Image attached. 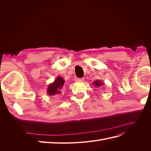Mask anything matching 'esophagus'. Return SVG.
I'll return each mask as SVG.
<instances>
[{
	"label": "esophagus",
	"mask_w": 151,
	"mask_h": 151,
	"mask_svg": "<svg viewBox=\"0 0 151 151\" xmlns=\"http://www.w3.org/2000/svg\"><path fill=\"white\" fill-rule=\"evenodd\" d=\"M76 81H83L84 78H76Z\"/></svg>",
	"instance_id": "34e87169"
}]
</instances>
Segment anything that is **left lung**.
Returning <instances> with one entry per match:
<instances>
[{"instance_id": "1", "label": "left lung", "mask_w": 151, "mask_h": 151, "mask_svg": "<svg viewBox=\"0 0 151 151\" xmlns=\"http://www.w3.org/2000/svg\"><path fill=\"white\" fill-rule=\"evenodd\" d=\"M93 84H94V85L95 86H97V87H100V86H103V84L101 83V81H99V80L94 81V83H93Z\"/></svg>"}]
</instances>
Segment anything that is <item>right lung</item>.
<instances>
[{
  "instance_id": "obj_1",
  "label": "right lung",
  "mask_w": 151,
  "mask_h": 151,
  "mask_svg": "<svg viewBox=\"0 0 151 151\" xmlns=\"http://www.w3.org/2000/svg\"><path fill=\"white\" fill-rule=\"evenodd\" d=\"M64 83L65 81L63 78L58 77L53 83L49 85L47 90L48 94L50 96L62 94L63 91V86L64 85Z\"/></svg>"
}]
</instances>
